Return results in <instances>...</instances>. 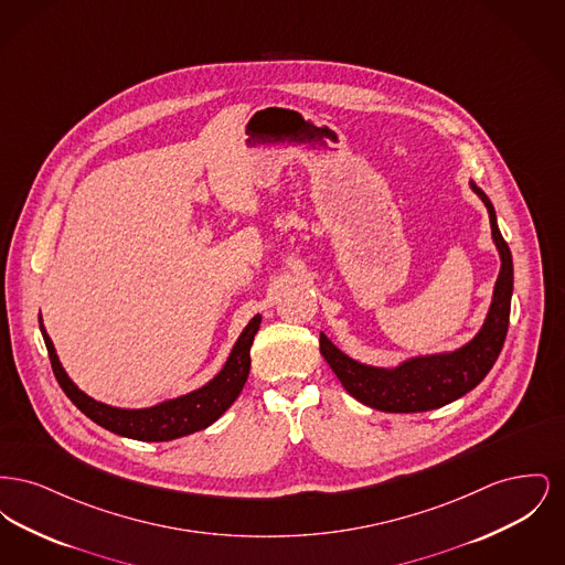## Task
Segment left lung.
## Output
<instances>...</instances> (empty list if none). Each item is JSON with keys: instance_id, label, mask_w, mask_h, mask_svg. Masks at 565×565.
Segmentation results:
<instances>
[{"instance_id": "obj_1", "label": "left lung", "mask_w": 565, "mask_h": 565, "mask_svg": "<svg viewBox=\"0 0 565 565\" xmlns=\"http://www.w3.org/2000/svg\"><path fill=\"white\" fill-rule=\"evenodd\" d=\"M470 186L481 196L489 212L491 237L502 260L487 320L470 343L451 353L406 360L396 369H376L351 360L350 355L337 350L323 332L320 334V351L334 375L355 401L371 408L385 413H422L454 403L483 381L504 348L511 318V247L498 228L489 196L475 182H470Z\"/></svg>"}]
</instances>
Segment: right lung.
I'll list each match as a JSON object with an SVG mask.
<instances>
[{
	"mask_svg": "<svg viewBox=\"0 0 565 565\" xmlns=\"http://www.w3.org/2000/svg\"><path fill=\"white\" fill-rule=\"evenodd\" d=\"M260 328V316L252 318L245 326L242 337L237 339L235 348L231 351L224 369L203 387L190 392L186 396L167 401V403L150 406V408H116L108 404L97 403L81 392L74 381L63 371L53 341L46 334L44 326H40L46 350L51 355V366L61 390L67 398L81 408L82 413L99 424L102 428L135 438V440H150L162 443L186 436L192 431L203 430L212 426L215 419L237 401L242 394L243 385L249 375V348L254 343V334Z\"/></svg>",
	"mask_w": 565,
	"mask_h": 565,
	"instance_id": "1",
	"label": "right lung"
}]
</instances>
